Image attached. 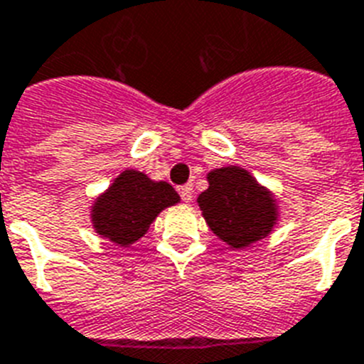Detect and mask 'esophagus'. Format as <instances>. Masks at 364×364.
Returning <instances> with one entry per match:
<instances>
[{
    "instance_id": "34e87169",
    "label": "esophagus",
    "mask_w": 364,
    "mask_h": 364,
    "mask_svg": "<svg viewBox=\"0 0 364 364\" xmlns=\"http://www.w3.org/2000/svg\"><path fill=\"white\" fill-rule=\"evenodd\" d=\"M179 191V196H181V200L185 203H188L192 200V187L191 185H183V187L177 188Z\"/></svg>"
}]
</instances>
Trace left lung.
<instances>
[{
  "mask_svg": "<svg viewBox=\"0 0 364 364\" xmlns=\"http://www.w3.org/2000/svg\"><path fill=\"white\" fill-rule=\"evenodd\" d=\"M209 187L196 198L205 224L230 249L243 250L274 232L280 203L274 192L243 166L208 172Z\"/></svg>",
  "mask_w": 364,
  "mask_h": 364,
  "instance_id": "obj_1",
  "label": "left lung"
}]
</instances>
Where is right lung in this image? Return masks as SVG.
Returning a JSON list of instances; mask_svg holds the SVG:
<instances>
[{"mask_svg":"<svg viewBox=\"0 0 364 364\" xmlns=\"http://www.w3.org/2000/svg\"><path fill=\"white\" fill-rule=\"evenodd\" d=\"M181 198L166 181H155L140 170L127 168L110 187L93 198L91 228L117 247H131L147 233L155 218Z\"/></svg>","mask_w":364,"mask_h":364,"instance_id":"1","label":"right lung"}]
</instances>
